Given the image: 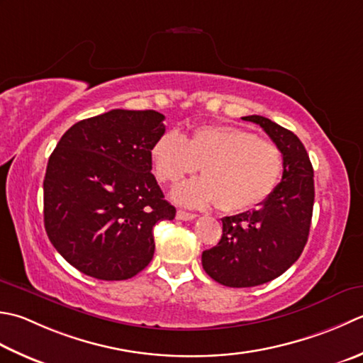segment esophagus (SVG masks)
<instances>
[{
	"label": "esophagus",
	"instance_id": "esophagus-1",
	"mask_svg": "<svg viewBox=\"0 0 363 363\" xmlns=\"http://www.w3.org/2000/svg\"><path fill=\"white\" fill-rule=\"evenodd\" d=\"M176 217L179 220H194V218H196V214H191V212L179 209L176 212Z\"/></svg>",
	"mask_w": 363,
	"mask_h": 363
}]
</instances>
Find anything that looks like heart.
I'll use <instances>...</instances> for the list:
<instances>
[{"label":"heart","mask_w":363,"mask_h":363,"mask_svg":"<svg viewBox=\"0 0 363 363\" xmlns=\"http://www.w3.org/2000/svg\"><path fill=\"white\" fill-rule=\"evenodd\" d=\"M155 174L174 184L194 174L201 179L181 184L173 198L191 208L217 204L223 212H244L272 194L283 172V154L275 143L234 125L198 127L189 137L165 132L151 147Z\"/></svg>","instance_id":"b5f03b06"}]
</instances>
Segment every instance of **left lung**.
I'll return each instance as SVG.
<instances>
[{
  "instance_id": "left-lung-1",
  "label": "left lung",
  "mask_w": 363,
  "mask_h": 363,
  "mask_svg": "<svg viewBox=\"0 0 363 363\" xmlns=\"http://www.w3.org/2000/svg\"><path fill=\"white\" fill-rule=\"evenodd\" d=\"M242 119L280 147L283 176L258 209L223 217L222 239L201 255L206 274L230 288L258 286L288 271L308 240L315 203L313 167L297 135L264 116Z\"/></svg>"
}]
</instances>
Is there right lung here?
<instances>
[{"instance_id":"right-lung-1","label":"right lung","mask_w":363,"mask_h":363,"mask_svg":"<svg viewBox=\"0 0 363 363\" xmlns=\"http://www.w3.org/2000/svg\"><path fill=\"white\" fill-rule=\"evenodd\" d=\"M163 119L154 110H111L74 124L50 155L45 231L80 272L127 280L151 262L155 223L176 216L151 173Z\"/></svg>"}]
</instances>
